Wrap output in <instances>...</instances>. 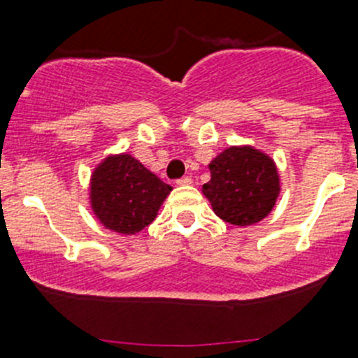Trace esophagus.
Returning a JSON list of instances; mask_svg holds the SVG:
<instances>
[{"instance_id":"1","label":"esophagus","mask_w":358,"mask_h":358,"mask_svg":"<svg viewBox=\"0 0 358 358\" xmlns=\"http://www.w3.org/2000/svg\"><path fill=\"white\" fill-rule=\"evenodd\" d=\"M176 183H178V185H192V178H190V176H183V178H180Z\"/></svg>"}]
</instances>
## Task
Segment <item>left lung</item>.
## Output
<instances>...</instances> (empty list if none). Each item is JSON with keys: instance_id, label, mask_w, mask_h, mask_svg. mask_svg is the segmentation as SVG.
<instances>
[{"instance_id": "obj_1", "label": "left lung", "mask_w": 358, "mask_h": 358, "mask_svg": "<svg viewBox=\"0 0 358 358\" xmlns=\"http://www.w3.org/2000/svg\"><path fill=\"white\" fill-rule=\"evenodd\" d=\"M211 180L202 194L216 216L248 227L270 215L280 194V176L268 154L251 145H232L209 162Z\"/></svg>"}]
</instances>
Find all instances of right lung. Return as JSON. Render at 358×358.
<instances>
[{
    "instance_id": "add662e5",
    "label": "right lung",
    "mask_w": 358,
    "mask_h": 358,
    "mask_svg": "<svg viewBox=\"0 0 358 358\" xmlns=\"http://www.w3.org/2000/svg\"><path fill=\"white\" fill-rule=\"evenodd\" d=\"M171 190L131 154H110L93 169L90 204L106 229L135 236L156 220Z\"/></svg>"
}]
</instances>
